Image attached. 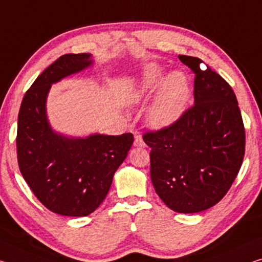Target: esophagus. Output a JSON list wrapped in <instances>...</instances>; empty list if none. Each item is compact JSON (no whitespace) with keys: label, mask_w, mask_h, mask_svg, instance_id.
Segmentation results:
<instances>
[{"label":"esophagus","mask_w":262,"mask_h":262,"mask_svg":"<svg viewBox=\"0 0 262 262\" xmlns=\"http://www.w3.org/2000/svg\"><path fill=\"white\" fill-rule=\"evenodd\" d=\"M134 147H138V148H143V147H146V143H144V141H143L142 136H141V135H136V136H135V140H134Z\"/></svg>","instance_id":"esophagus-1"}]
</instances>
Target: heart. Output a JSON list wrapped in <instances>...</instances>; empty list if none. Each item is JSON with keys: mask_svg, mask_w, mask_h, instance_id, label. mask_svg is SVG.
<instances>
[{"mask_svg": "<svg viewBox=\"0 0 262 262\" xmlns=\"http://www.w3.org/2000/svg\"><path fill=\"white\" fill-rule=\"evenodd\" d=\"M154 95L156 97L147 110V122L152 128L163 129L184 115L192 91L184 73H168L160 65L149 64L133 85L129 99L134 103H144Z\"/></svg>", "mask_w": 262, "mask_h": 262, "instance_id": "heart-1", "label": "heart"}]
</instances>
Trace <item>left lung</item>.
<instances>
[{
  "label": "left lung",
  "mask_w": 262,
  "mask_h": 262,
  "mask_svg": "<svg viewBox=\"0 0 262 262\" xmlns=\"http://www.w3.org/2000/svg\"><path fill=\"white\" fill-rule=\"evenodd\" d=\"M192 70L194 105L168 128L143 135L156 193L175 212L196 213L225 196L245 155V128L231 86L203 60L180 55Z\"/></svg>",
  "instance_id": "obj_1"
}]
</instances>
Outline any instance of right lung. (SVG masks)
Listing matches in <instances>:
<instances>
[{
  "instance_id": "1",
  "label": "right lung",
  "mask_w": 262,
  "mask_h": 262,
  "mask_svg": "<svg viewBox=\"0 0 262 262\" xmlns=\"http://www.w3.org/2000/svg\"><path fill=\"white\" fill-rule=\"evenodd\" d=\"M93 64L91 53L59 57L27 91L18 113L16 144L22 176L41 204L69 217H84L98 209L134 142L130 133L76 138L50 124L47 99L51 86Z\"/></svg>"
}]
</instances>
